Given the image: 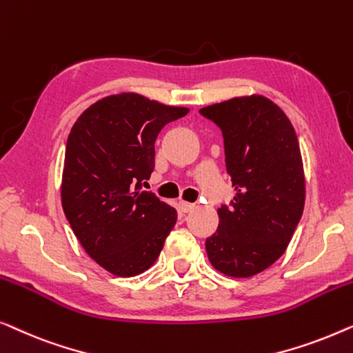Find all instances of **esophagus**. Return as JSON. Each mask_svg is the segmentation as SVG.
I'll list each match as a JSON object with an SVG mask.
<instances>
[{"instance_id":"34e87169","label":"esophagus","mask_w":353,"mask_h":353,"mask_svg":"<svg viewBox=\"0 0 353 353\" xmlns=\"http://www.w3.org/2000/svg\"><path fill=\"white\" fill-rule=\"evenodd\" d=\"M181 210L183 212H190L195 210V205H193V203H188V201H181Z\"/></svg>"}]
</instances>
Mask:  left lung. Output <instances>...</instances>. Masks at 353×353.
Here are the masks:
<instances>
[{
	"label": "left lung",
	"instance_id": "obj_1",
	"mask_svg": "<svg viewBox=\"0 0 353 353\" xmlns=\"http://www.w3.org/2000/svg\"><path fill=\"white\" fill-rule=\"evenodd\" d=\"M200 113L221 128L236 192L230 206L217 210L219 227L206 238L208 259L227 276L257 275L283 256L304 211L299 141L285 112L257 94Z\"/></svg>",
	"mask_w": 353,
	"mask_h": 353
}]
</instances>
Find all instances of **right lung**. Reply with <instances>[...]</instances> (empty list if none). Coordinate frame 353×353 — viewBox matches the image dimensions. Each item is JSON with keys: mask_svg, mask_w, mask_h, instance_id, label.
Listing matches in <instances>:
<instances>
[{"mask_svg": "<svg viewBox=\"0 0 353 353\" xmlns=\"http://www.w3.org/2000/svg\"><path fill=\"white\" fill-rule=\"evenodd\" d=\"M188 108L121 92L86 108L67 139L61 198L84 251L117 276L155 264L177 211L142 183L155 168V141Z\"/></svg>", "mask_w": 353, "mask_h": 353, "instance_id": "1", "label": "right lung"}]
</instances>
